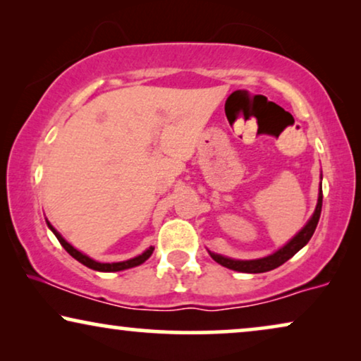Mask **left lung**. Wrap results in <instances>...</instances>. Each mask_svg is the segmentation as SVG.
I'll use <instances>...</instances> for the list:
<instances>
[{"mask_svg":"<svg viewBox=\"0 0 361 361\" xmlns=\"http://www.w3.org/2000/svg\"><path fill=\"white\" fill-rule=\"evenodd\" d=\"M320 180H322V174H320ZM320 212H322V184H320V187H319V199H317V205H315L312 216H310V219L307 220V224H305L302 228H300L298 233H295L293 238L288 241V243H286L284 246H281L279 250H276L274 253L264 256V258H258V259H233V258H228V256L216 255V253H214V251H209V255L219 264L225 266V268H228V269L240 271V273L256 274V273H266V271L276 269L278 266L284 264L286 261L293 258V256L298 253L299 250H302L304 246L309 243V240L312 238L315 228H317Z\"/></svg>","mask_w":361,"mask_h":361,"instance_id":"1","label":"left lung"}]
</instances>
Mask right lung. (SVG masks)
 <instances>
[{
    "label": "right lung",
    "mask_w": 361,
    "mask_h": 361,
    "mask_svg": "<svg viewBox=\"0 0 361 361\" xmlns=\"http://www.w3.org/2000/svg\"><path fill=\"white\" fill-rule=\"evenodd\" d=\"M46 221H47V226H49V228H51L52 233L57 236L59 243L63 246V250H66L67 253L72 256V258H75L78 263H82L83 266H87V268L95 269V271H102V273H115V271H123V269L135 268V266H140V264L145 263V261L152 255V251H154V246H149V248H147L146 251H142L141 255H137V256H135V258H131V259L118 261V263H100V261L92 259L90 256L83 255L82 251H78L77 248H73V246L68 243V241L63 238V236L59 233L56 228H54V226L51 225V221H49V220H46Z\"/></svg>",
    "instance_id": "add662e5"
}]
</instances>
